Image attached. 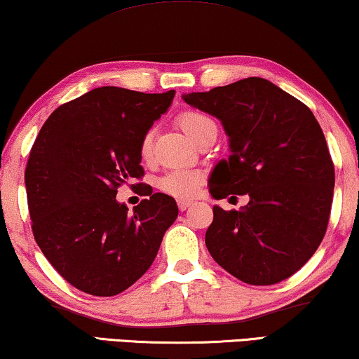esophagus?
Masks as SVG:
<instances>
[{"mask_svg":"<svg viewBox=\"0 0 359 359\" xmlns=\"http://www.w3.org/2000/svg\"><path fill=\"white\" fill-rule=\"evenodd\" d=\"M191 205H193V201H186V199H180V201H178V208H180V210L189 209Z\"/></svg>","mask_w":359,"mask_h":359,"instance_id":"34e87169","label":"esophagus"}]
</instances>
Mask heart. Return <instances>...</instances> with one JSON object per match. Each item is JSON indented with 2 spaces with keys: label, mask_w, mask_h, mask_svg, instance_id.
<instances>
[{
  "label": "heart",
  "mask_w": 359,
  "mask_h": 359,
  "mask_svg": "<svg viewBox=\"0 0 359 359\" xmlns=\"http://www.w3.org/2000/svg\"><path fill=\"white\" fill-rule=\"evenodd\" d=\"M208 116L201 114V112L194 111H186L178 117V126L191 140H194V137L204 129L205 126L210 124ZM151 151V132H147L142 139L140 144V154L144 158L150 155ZM203 184V175L196 170L189 168H176L171 170L168 173H165L158 181V186L161 191H165L166 194L175 196L180 199H189L193 196L198 194V191Z\"/></svg>",
  "instance_id": "heart-1"
}]
</instances>
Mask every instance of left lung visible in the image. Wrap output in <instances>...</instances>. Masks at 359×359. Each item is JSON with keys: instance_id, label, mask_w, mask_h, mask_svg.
<instances>
[{"instance_id": "obj_1", "label": "left lung", "mask_w": 359, "mask_h": 359, "mask_svg": "<svg viewBox=\"0 0 359 359\" xmlns=\"http://www.w3.org/2000/svg\"><path fill=\"white\" fill-rule=\"evenodd\" d=\"M181 97L219 119L229 137L230 155L210 173V196H248L238 210L214 205L205 232L210 257L255 286L292 276L325 235L335 186L330 151L316 116L258 76Z\"/></svg>"}]
</instances>
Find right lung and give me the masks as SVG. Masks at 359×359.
I'll use <instances>...</instances> for the list:
<instances>
[{"label": "right lung", "instance_id": "obj_1", "mask_svg": "<svg viewBox=\"0 0 359 359\" xmlns=\"http://www.w3.org/2000/svg\"><path fill=\"white\" fill-rule=\"evenodd\" d=\"M161 95L101 86L52 112L42 126L26 175L34 238L72 286L116 296L145 274L178 217L168 194H151L129 214L117 188L140 178L142 139L168 111ZM139 186V184H137Z\"/></svg>", "mask_w": 359, "mask_h": 359}]
</instances>
